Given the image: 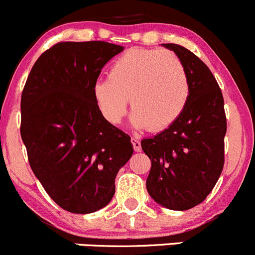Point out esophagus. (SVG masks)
Masks as SVG:
<instances>
[{
  "label": "esophagus",
  "mask_w": 255,
  "mask_h": 255,
  "mask_svg": "<svg viewBox=\"0 0 255 255\" xmlns=\"http://www.w3.org/2000/svg\"><path fill=\"white\" fill-rule=\"evenodd\" d=\"M130 142H132L133 149H134L135 151H140V149H142V145H140V140L138 139V138L133 137L132 139H130Z\"/></svg>",
  "instance_id": "obj_1"
}]
</instances>
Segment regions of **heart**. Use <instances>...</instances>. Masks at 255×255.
I'll use <instances>...</instances> for the list:
<instances>
[{
    "label": "heart",
    "mask_w": 255,
    "mask_h": 255,
    "mask_svg": "<svg viewBox=\"0 0 255 255\" xmlns=\"http://www.w3.org/2000/svg\"><path fill=\"white\" fill-rule=\"evenodd\" d=\"M92 95L97 109L111 125H120L123 120L129 97L133 127L163 130L186 107L189 75L173 51L130 49L113 61L109 78L95 81Z\"/></svg>",
    "instance_id": "obj_1"
}]
</instances>
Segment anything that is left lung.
Wrapping results in <instances>:
<instances>
[{"label": "left lung", "mask_w": 255, "mask_h": 255, "mask_svg": "<svg viewBox=\"0 0 255 255\" xmlns=\"http://www.w3.org/2000/svg\"><path fill=\"white\" fill-rule=\"evenodd\" d=\"M163 45L186 68L190 96L173 125L142 140L151 161L146 190L156 204L185 211L206 199L222 173L227 120L222 92L206 64L181 45Z\"/></svg>", "instance_id": "left-lung-1"}]
</instances>
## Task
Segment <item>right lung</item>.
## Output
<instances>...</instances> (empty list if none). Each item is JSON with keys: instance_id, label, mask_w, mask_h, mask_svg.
<instances>
[{"instance_id": "1", "label": "right lung", "mask_w": 255, "mask_h": 255, "mask_svg": "<svg viewBox=\"0 0 255 255\" xmlns=\"http://www.w3.org/2000/svg\"><path fill=\"white\" fill-rule=\"evenodd\" d=\"M101 40L60 42L33 65L20 99V137L33 173L55 204L91 213L115 195L130 137L107 122L92 95L101 69L123 50Z\"/></svg>"}]
</instances>
